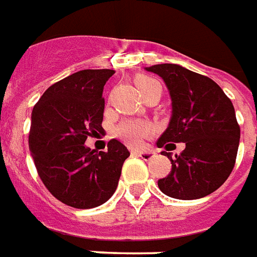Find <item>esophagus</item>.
<instances>
[{
    "instance_id": "obj_1",
    "label": "esophagus",
    "mask_w": 257,
    "mask_h": 257,
    "mask_svg": "<svg viewBox=\"0 0 257 257\" xmlns=\"http://www.w3.org/2000/svg\"><path fill=\"white\" fill-rule=\"evenodd\" d=\"M133 155H135V156H139V158H143V159L144 160H150V159H152V158H154L155 155V151H133L132 152Z\"/></svg>"
}]
</instances>
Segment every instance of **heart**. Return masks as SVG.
<instances>
[{
    "mask_svg": "<svg viewBox=\"0 0 257 257\" xmlns=\"http://www.w3.org/2000/svg\"><path fill=\"white\" fill-rule=\"evenodd\" d=\"M135 82H136L137 89L140 90L143 97H146L147 94L152 93L155 90L162 89L160 82L152 76L139 75ZM114 133L115 136L120 137L121 140L126 143L128 146L139 147L142 146L143 140L152 133V126L146 121L126 120L117 125Z\"/></svg>",
    "mask_w": 257,
    "mask_h": 257,
    "instance_id": "1",
    "label": "heart"
}]
</instances>
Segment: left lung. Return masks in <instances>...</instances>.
<instances>
[{"label": "left lung", "instance_id": "left-lung-1", "mask_svg": "<svg viewBox=\"0 0 257 257\" xmlns=\"http://www.w3.org/2000/svg\"><path fill=\"white\" fill-rule=\"evenodd\" d=\"M147 71L163 78L172 99L170 125L156 144H186L181 155L162 152L172 166L158 186L176 199L206 197L224 185L236 163L240 126L232 101L213 79L178 64H155Z\"/></svg>", "mask_w": 257, "mask_h": 257}]
</instances>
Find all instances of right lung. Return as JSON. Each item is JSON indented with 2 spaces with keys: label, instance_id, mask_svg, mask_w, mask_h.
Segmentation results:
<instances>
[{
  "label": "right lung",
  "instance_id": "right-lung-1",
  "mask_svg": "<svg viewBox=\"0 0 257 257\" xmlns=\"http://www.w3.org/2000/svg\"><path fill=\"white\" fill-rule=\"evenodd\" d=\"M113 70H82L56 82L33 106L28 144L40 179L55 198L75 209L102 205L117 189L129 151L118 140L90 150L102 132L103 86Z\"/></svg>",
  "mask_w": 257,
  "mask_h": 257
}]
</instances>
